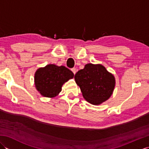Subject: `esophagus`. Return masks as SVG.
<instances>
[{
    "mask_svg": "<svg viewBox=\"0 0 149 149\" xmlns=\"http://www.w3.org/2000/svg\"><path fill=\"white\" fill-rule=\"evenodd\" d=\"M71 70L72 71V72H73V73H74V74H76L77 70H76V68H72Z\"/></svg>",
    "mask_w": 149,
    "mask_h": 149,
    "instance_id": "1",
    "label": "esophagus"
}]
</instances>
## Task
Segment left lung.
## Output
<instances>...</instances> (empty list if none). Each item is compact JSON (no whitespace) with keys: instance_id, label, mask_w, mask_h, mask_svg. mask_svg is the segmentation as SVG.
I'll return each mask as SVG.
<instances>
[{"instance_id":"left-lung-1","label":"left lung","mask_w":149,"mask_h":149,"mask_svg":"<svg viewBox=\"0 0 149 149\" xmlns=\"http://www.w3.org/2000/svg\"><path fill=\"white\" fill-rule=\"evenodd\" d=\"M74 79L84 99L93 105L108 100L115 87V76L100 64H86L76 73Z\"/></svg>"}]
</instances>
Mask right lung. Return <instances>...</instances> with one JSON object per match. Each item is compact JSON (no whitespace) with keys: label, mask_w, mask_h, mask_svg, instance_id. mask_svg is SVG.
<instances>
[{"label":"right lung","mask_w":149,"mask_h":149,"mask_svg":"<svg viewBox=\"0 0 149 149\" xmlns=\"http://www.w3.org/2000/svg\"><path fill=\"white\" fill-rule=\"evenodd\" d=\"M74 76L73 72L65 66L49 64L37 69L34 74V84L42 96L54 98L61 92L63 84Z\"/></svg>","instance_id":"1"}]
</instances>
